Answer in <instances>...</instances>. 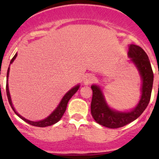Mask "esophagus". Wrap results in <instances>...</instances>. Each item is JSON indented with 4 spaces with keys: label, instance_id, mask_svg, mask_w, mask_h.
Listing matches in <instances>:
<instances>
[{
    "label": "esophagus",
    "instance_id": "1",
    "mask_svg": "<svg viewBox=\"0 0 159 159\" xmlns=\"http://www.w3.org/2000/svg\"><path fill=\"white\" fill-rule=\"evenodd\" d=\"M94 76L91 74H89V75H87L84 78V80H83V82H84V84L88 85V84H91V83L94 81Z\"/></svg>",
    "mask_w": 159,
    "mask_h": 159
}]
</instances>
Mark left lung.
Returning <instances> with one entry per match:
<instances>
[{"label":"left lung","instance_id":"1","mask_svg":"<svg viewBox=\"0 0 159 159\" xmlns=\"http://www.w3.org/2000/svg\"><path fill=\"white\" fill-rule=\"evenodd\" d=\"M128 56L130 61L137 68L142 78V94L135 108L130 111H117L108 105L101 87L91 86L93 91L91 112L94 121L109 129H118L137 119L148 106L151 98L154 75L148 55L143 49L135 44H129Z\"/></svg>","mask_w":159,"mask_h":159}]
</instances>
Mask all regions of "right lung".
Wrapping results in <instances>:
<instances>
[{
    "mask_svg": "<svg viewBox=\"0 0 159 159\" xmlns=\"http://www.w3.org/2000/svg\"><path fill=\"white\" fill-rule=\"evenodd\" d=\"M17 56V53H16L15 55L13 57V58L11 59V62H10V65L11 64H12L14 62V61L15 60L16 57ZM10 65H9V68L7 69V84H6V92H7V98H8V102L10 103L11 108H12L13 111H14V113L19 117V118H21L22 120H24L25 121H26L27 123H28L29 125H31L33 126H37V127H47V126H50L52 125L55 124L57 123L61 118H62L63 116L64 113L65 112L67 108V105H68V101L70 100V98L77 92L78 89L80 88V84H77L76 86H75L74 88H72L71 89L69 90L65 95L63 96L62 99L61 100L60 103L58 104V105L57 106V108H55L51 114L45 118L43 120H40V121H30V120L26 119L25 118L22 117L21 115H19L17 111H16L15 108H14L12 104V101H11V94H10V91H9V87H8V77H9V71H10Z\"/></svg>",
    "mask_w": 159,
    "mask_h": 159,
    "instance_id": "obj_1",
    "label": "right lung"
}]
</instances>
